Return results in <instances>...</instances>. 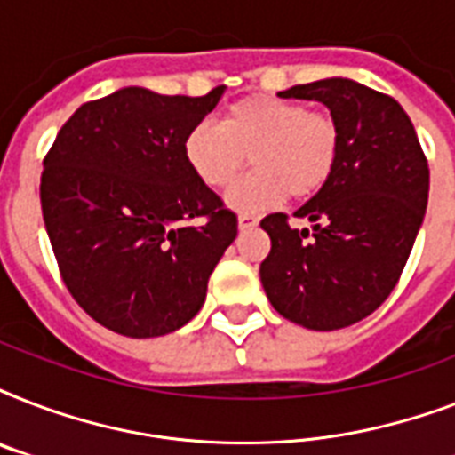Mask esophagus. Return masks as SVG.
Returning a JSON list of instances; mask_svg holds the SVG:
<instances>
[{"instance_id": "esophagus-1", "label": "esophagus", "mask_w": 455, "mask_h": 455, "mask_svg": "<svg viewBox=\"0 0 455 455\" xmlns=\"http://www.w3.org/2000/svg\"><path fill=\"white\" fill-rule=\"evenodd\" d=\"M257 221H259V217H255V214L241 212V217H238V227H241V228H252V227H257Z\"/></svg>"}]
</instances>
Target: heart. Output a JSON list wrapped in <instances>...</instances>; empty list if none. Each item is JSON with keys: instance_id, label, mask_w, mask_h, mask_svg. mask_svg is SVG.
<instances>
[{"instance_id": "b5f03b06", "label": "heart", "mask_w": 455, "mask_h": 455, "mask_svg": "<svg viewBox=\"0 0 455 455\" xmlns=\"http://www.w3.org/2000/svg\"><path fill=\"white\" fill-rule=\"evenodd\" d=\"M339 124L325 110L278 96H248L228 106L220 124H196L184 139V157L210 188H227L250 163L255 170L227 193L228 205L259 212L291 193L316 196L339 160Z\"/></svg>"}]
</instances>
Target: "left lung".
Returning <instances> with one entry per match:
<instances>
[{
	"instance_id": "1",
	"label": "left lung",
	"mask_w": 455,
	"mask_h": 455,
	"mask_svg": "<svg viewBox=\"0 0 455 455\" xmlns=\"http://www.w3.org/2000/svg\"><path fill=\"white\" fill-rule=\"evenodd\" d=\"M283 99H314L339 124L331 181L299 207L292 228L267 214L271 252L259 267L274 309L311 331H338L373 314L402 278L423 224L430 167L409 116L392 96L354 80L295 84Z\"/></svg>"
}]
</instances>
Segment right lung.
<instances>
[{"label": "right lung", "instance_id": "right-lung-1", "mask_svg": "<svg viewBox=\"0 0 455 455\" xmlns=\"http://www.w3.org/2000/svg\"><path fill=\"white\" fill-rule=\"evenodd\" d=\"M221 94L120 89L82 103L46 151L39 200L60 278L108 331L157 338L188 323L238 234L184 157Z\"/></svg>", "mask_w": 455, "mask_h": 455}]
</instances>
